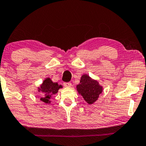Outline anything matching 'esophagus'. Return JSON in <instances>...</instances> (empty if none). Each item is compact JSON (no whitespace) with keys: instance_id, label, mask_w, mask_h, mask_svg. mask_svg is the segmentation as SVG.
Masks as SVG:
<instances>
[{"instance_id":"1","label":"esophagus","mask_w":146,"mask_h":146,"mask_svg":"<svg viewBox=\"0 0 146 146\" xmlns=\"http://www.w3.org/2000/svg\"><path fill=\"white\" fill-rule=\"evenodd\" d=\"M64 86L65 87H71V82H64Z\"/></svg>"}]
</instances>
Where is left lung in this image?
I'll use <instances>...</instances> for the list:
<instances>
[{
    "instance_id": "obj_1",
    "label": "left lung",
    "mask_w": 146,
    "mask_h": 146,
    "mask_svg": "<svg viewBox=\"0 0 146 146\" xmlns=\"http://www.w3.org/2000/svg\"><path fill=\"white\" fill-rule=\"evenodd\" d=\"M77 90L86 103L92 104L98 99L103 91V87L100 85L96 80L84 74L80 78V84L77 85Z\"/></svg>"
}]
</instances>
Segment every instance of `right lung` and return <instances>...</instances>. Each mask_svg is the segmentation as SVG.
<instances>
[{
    "label": "right lung",
    "mask_w": 146,
    "mask_h": 146,
    "mask_svg": "<svg viewBox=\"0 0 146 146\" xmlns=\"http://www.w3.org/2000/svg\"><path fill=\"white\" fill-rule=\"evenodd\" d=\"M61 88H62V85H59L57 82H53L50 78H46L37 90L42 96L40 100L46 104H50L52 96L56 94Z\"/></svg>",
    "instance_id": "right-lung-1"
}]
</instances>
